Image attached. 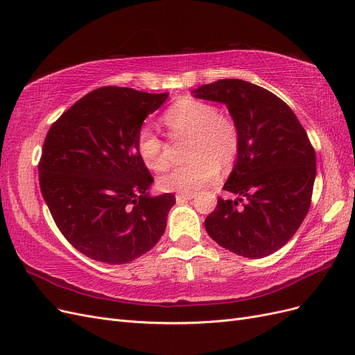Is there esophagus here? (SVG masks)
<instances>
[{
  "instance_id": "34e87169",
  "label": "esophagus",
  "mask_w": 355,
  "mask_h": 355,
  "mask_svg": "<svg viewBox=\"0 0 355 355\" xmlns=\"http://www.w3.org/2000/svg\"><path fill=\"white\" fill-rule=\"evenodd\" d=\"M194 197H196V194H192V192H189V194H178V196H176V201H178V202L188 201V200H192Z\"/></svg>"
}]
</instances>
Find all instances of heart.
<instances>
[{"label": "heart", "instance_id": "obj_1", "mask_svg": "<svg viewBox=\"0 0 355 355\" xmlns=\"http://www.w3.org/2000/svg\"><path fill=\"white\" fill-rule=\"evenodd\" d=\"M164 123L171 137L189 139L188 163L158 179V187L166 192H194L216 179L219 166L230 167L237 158L239 128L231 118L220 115L216 106L189 98L180 99L166 112ZM136 151L148 168L163 171L168 167V148L151 128L139 130Z\"/></svg>", "mask_w": 355, "mask_h": 355}]
</instances>
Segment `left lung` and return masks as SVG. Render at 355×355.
<instances>
[{"label": "left lung", "mask_w": 355, "mask_h": 355, "mask_svg": "<svg viewBox=\"0 0 355 355\" xmlns=\"http://www.w3.org/2000/svg\"><path fill=\"white\" fill-rule=\"evenodd\" d=\"M191 93L227 106L240 133L237 159L223 185L237 198H219L204 227L235 254L270 256L293 237L309 210L317 168L308 135L280 98L249 81L219 80Z\"/></svg>", "instance_id": "1"}]
</instances>
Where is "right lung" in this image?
Listing matches in <instances>:
<instances>
[{
	"label": "right lung",
	"mask_w": 355,
	"mask_h": 355,
	"mask_svg": "<svg viewBox=\"0 0 355 355\" xmlns=\"http://www.w3.org/2000/svg\"><path fill=\"white\" fill-rule=\"evenodd\" d=\"M167 98L102 87L50 127L38 164L41 194L60 232L90 259L132 262L164 234L176 200L148 192L154 179L137 155L136 136Z\"/></svg>",
	"instance_id": "add662e5"
}]
</instances>
